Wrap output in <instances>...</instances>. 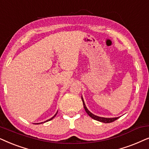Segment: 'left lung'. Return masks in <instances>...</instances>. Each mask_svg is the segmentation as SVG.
<instances>
[{
  "label": "left lung",
  "instance_id": "obj_1",
  "mask_svg": "<svg viewBox=\"0 0 149 149\" xmlns=\"http://www.w3.org/2000/svg\"><path fill=\"white\" fill-rule=\"evenodd\" d=\"M82 102H83V105H84V110L86 111V112L89 115V116H91V118H93V119L96 120H98V121L100 122H102V123H112V122H114V120H117L118 118L119 117H115V118H105V117H100V116H96V115L93 114L91 113L90 111H89L87 108L86 107V105L84 104V101L83 100L82 98Z\"/></svg>",
  "mask_w": 149,
  "mask_h": 149
}]
</instances>
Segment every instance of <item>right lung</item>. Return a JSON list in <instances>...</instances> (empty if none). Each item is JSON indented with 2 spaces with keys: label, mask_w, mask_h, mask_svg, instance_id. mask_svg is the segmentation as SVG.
Returning <instances> with one entry per match:
<instances>
[{
  "label": "right lung",
  "mask_w": 149,
  "mask_h": 149,
  "mask_svg": "<svg viewBox=\"0 0 149 149\" xmlns=\"http://www.w3.org/2000/svg\"><path fill=\"white\" fill-rule=\"evenodd\" d=\"M57 112L56 113V114H55V115H54V116H53V117H52L51 118H49V119H48V120H46V121H45V122L49 121V120H52V119H53V118H54L55 117V116H56V114H57ZM45 122H42V123H35V124H41V123H45Z\"/></svg>",
  "instance_id": "1"
}]
</instances>
